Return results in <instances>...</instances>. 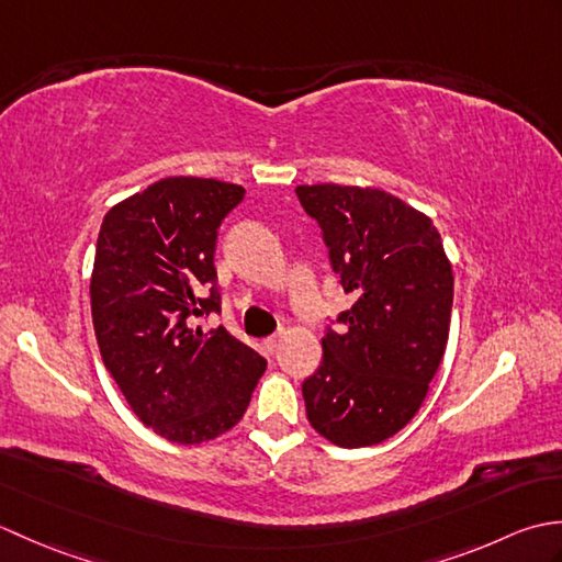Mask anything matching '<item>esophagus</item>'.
Here are the masks:
<instances>
[{"label":"esophagus","mask_w":562,"mask_h":562,"mask_svg":"<svg viewBox=\"0 0 562 562\" xmlns=\"http://www.w3.org/2000/svg\"><path fill=\"white\" fill-rule=\"evenodd\" d=\"M280 342H282V336H270V338H266V340H262V345H266V350H268L270 355H274V352H278V348H280Z\"/></svg>","instance_id":"esophagus-1"}]
</instances>
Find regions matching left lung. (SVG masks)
<instances>
[{"label": "left lung", "instance_id": "left-lung-1", "mask_svg": "<svg viewBox=\"0 0 562 562\" xmlns=\"http://www.w3.org/2000/svg\"><path fill=\"white\" fill-rule=\"evenodd\" d=\"M296 198L355 300L302 384L306 417L333 445L372 447L413 420L445 357L451 262L432 220L384 190L318 183Z\"/></svg>", "mask_w": 562, "mask_h": 562}]
</instances>
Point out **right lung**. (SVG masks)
<instances>
[{
  "mask_svg": "<svg viewBox=\"0 0 562 562\" xmlns=\"http://www.w3.org/2000/svg\"><path fill=\"white\" fill-rule=\"evenodd\" d=\"M246 190L171 176L103 217L91 272V316L103 364L130 408L159 437L200 445L241 420L268 362L224 326L214 248Z\"/></svg>",
  "mask_w": 562,
  "mask_h": 562,
  "instance_id": "obj_1",
  "label": "right lung"
}]
</instances>
